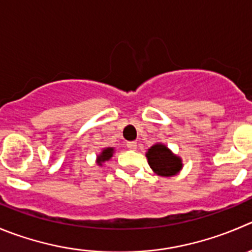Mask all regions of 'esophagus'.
Wrapping results in <instances>:
<instances>
[{"mask_svg":"<svg viewBox=\"0 0 252 252\" xmlns=\"http://www.w3.org/2000/svg\"><path fill=\"white\" fill-rule=\"evenodd\" d=\"M126 146H127L128 150H133V151H135L136 148H137V142H135V141H130V142L126 143Z\"/></svg>","mask_w":252,"mask_h":252,"instance_id":"obj_1","label":"esophagus"}]
</instances>
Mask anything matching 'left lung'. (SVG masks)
Masks as SVG:
<instances>
[{
    "mask_svg": "<svg viewBox=\"0 0 252 252\" xmlns=\"http://www.w3.org/2000/svg\"><path fill=\"white\" fill-rule=\"evenodd\" d=\"M146 157L152 171L158 176H176L183 167L182 158L172 153V151L162 143H156L152 147L148 148Z\"/></svg>",
    "mask_w": 252,
    "mask_h": 252,
    "instance_id": "1",
    "label": "left lung"
}]
</instances>
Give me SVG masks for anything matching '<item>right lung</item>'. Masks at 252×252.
Returning a JSON list of instances; mask_svg holds the SVG:
<instances>
[{
    "mask_svg": "<svg viewBox=\"0 0 252 252\" xmlns=\"http://www.w3.org/2000/svg\"><path fill=\"white\" fill-rule=\"evenodd\" d=\"M112 155H114V148L112 147L104 148V150H102V152L97 156V160H96L97 164H99V166H101L104 162H106V160H109L110 158L112 157Z\"/></svg>",
    "mask_w": 252,
    "mask_h": 252,
    "instance_id": "add662e5",
    "label": "right lung"
}]
</instances>
